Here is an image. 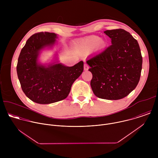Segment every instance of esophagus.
Listing matches in <instances>:
<instances>
[{"label": "esophagus", "mask_w": 158, "mask_h": 158, "mask_svg": "<svg viewBox=\"0 0 158 158\" xmlns=\"http://www.w3.org/2000/svg\"><path fill=\"white\" fill-rule=\"evenodd\" d=\"M84 71H87L89 69V65L87 64H84Z\"/></svg>", "instance_id": "esophagus-1"}]
</instances>
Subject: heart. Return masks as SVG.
I'll list each match as a JSON object with an SVG mask.
<instances>
[{
    "mask_svg": "<svg viewBox=\"0 0 158 158\" xmlns=\"http://www.w3.org/2000/svg\"><path fill=\"white\" fill-rule=\"evenodd\" d=\"M99 40V37L96 36L82 39L76 44L75 49L79 53H86L91 50L92 47Z\"/></svg>",
    "mask_w": 158,
    "mask_h": 158,
    "instance_id": "b5f03b06",
    "label": "heart"
}]
</instances>
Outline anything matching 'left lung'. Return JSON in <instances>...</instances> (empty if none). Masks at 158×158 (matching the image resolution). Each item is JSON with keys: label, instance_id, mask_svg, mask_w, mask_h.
<instances>
[{"label": "left lung", "instance_id": "left-lung-1", "mask_svg": "<svg viewBox=\"0 0 158 158\" xmlns=\"http://www.w3.org/2000/svg\"><path fill=\"white\" fill-rule=\"evenodd\" d=\"M104 32L111 39L112 44L86 61L93 74L91 86L99 98L121 99L139 81L143 64L140 48L137 40L124 29Z\"/></svg>", "mask_w": 158, "mask_h": 158}]
</instances>
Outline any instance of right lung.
<instances>
[{"label":"right lung","mask_w":158,"mask_h":158,"mask_svg":"<svg viewBox=\"0 0 158 158\" xmlns=\"http://www.w3.org/2000/svg\"><path fill=\"white\" fill-rule=\"evenodd\" d=\"M57 38L55 33L47 32L32 35L18 58L17 73L22 91L28 98L38 104H51L65 99L73 84L84 70L83 61L72 67L61 63L46 66L38 62L40 51L52 47Z\"/></svg>","instance_id":"right-lung-1"}]
</instances>
